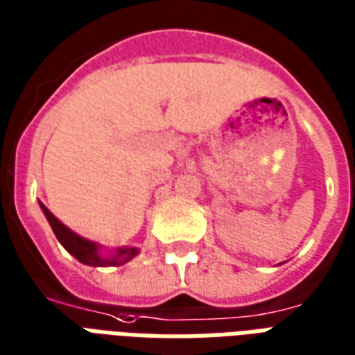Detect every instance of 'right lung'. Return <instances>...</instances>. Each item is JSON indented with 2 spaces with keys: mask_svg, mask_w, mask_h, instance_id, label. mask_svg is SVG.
Listing matches in <instances>:
<instances>
[{
  "mask_svg": "<svg viewBox=\"0 0 355 355\" xmlns=\"http://www.w3.org/2000/svg\"><path fill=\"white\" fill-rule=\"evenodd\" d=\"M41 209H43V214H45L46 221L51 225V229H53L54 236L58 238V242H60L68 253H71L75 259L81 261L83 265H89V266H117V265H124V263H128L130 259H134L136 255L139 253L138 248H117L115 252L107 255V257H103L102 253H100V245L96 244V242H90L87 238L79 236V234H75L71 229H68L66 225L58 221L56 217L51 214V209L46 208L45 204H41Z\"/></svg>",
  "mask_w": 355,
  "mask_h": 355,
  "instance_id": "add662e5",
  "label": "right lung"
}]
</instances>
